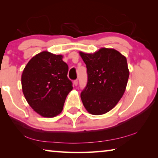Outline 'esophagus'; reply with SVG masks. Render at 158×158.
<instances>
[{
	"mask_svg": "<svg viewBox=\"0 0 158 158\" xmlns=\"http://www.w3.org/2000/svg\"><path fill=\"white\" fill-rule=\"evenodd\" d=\"M73 84L74 85H75V86H77V85H78V81H77V80H74V81H73Z\"/></svg>",
	"mask_w": 158,
	"mask_h": 158,
	"instance_id": "esophagus-1",
	"label": "esophagus"
}]
</instances>
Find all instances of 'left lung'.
Segmentation results:
<instances>
[{
  "mask_svg": "<svg viewBox=\"0 0 158 158\" xmlns=\"http://www.w3.org/2000/svg\"><path fill=\"white\" fill-rule=\"evenodd\" d=\"M87 68L88 82L81 93L85 109L93 115L111 111L126 89L129 69L125 56L114 49L101 48L93 53L79 52Z\"/></svg>",
  "mask_w": 158,
  "mask_h": 158,
  "instance_id": "left-lung-1",
  "label": "left lung"
}]
</instances>
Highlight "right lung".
Returning <instances> with one entry per match:
<instances>
[{"mask_svg": "<svg viewBox=\"0 0 158 158\" xmlns=\"http://www.w3.org/2000/svg\"><path fill=\"white\" fill-rule=\"evenodd\" d=\"M62 55L47 51L28 61L21 74V87L31 107L44 118H53L63 111L68 93L73 90L67 74L68 66Z\"/></svg>", "mask_w": 158, "mask_h": 158, "instance_id": "obj_1", "label": "right lung"}]
</instances>
